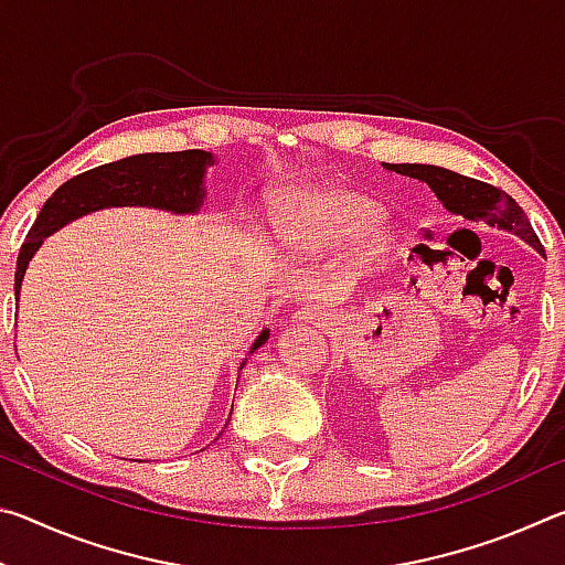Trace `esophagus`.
Wrapping results in <instances>:
<instances>
[{
	"label": "esophagus",
	"mask_w": 565,
	"mask_h": 565,
	"mask_svg": "<svg viewBox=\"0 0 565 565\" xmlns=\"http://www.w3.org/2000/svg\"><path fill=\"white\" fill-rule=\"evenodd\" d=\"M294 319L296 321H303V323H317V327H321V323L327 321V313H323L321 309H317V306H313V303H306V306H301L299 311L294 313Z\"/></svg>",
	"instance_id": "1"
}]
</instances>
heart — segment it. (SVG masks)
<instances>
[{
  "mask_svg": "<svg viewBox=\"0 0 565 565\" xmlns=\"http://www.w3.org/2000/svg\"><path fill=\"white\" fill-rule=\"evenodd\" d=\"M276 232L281 244L296 252H321L356 236L359 259L366 264L379 262L391 246V232L381 222L376 199L339 184L301 191L289 214L279 218Z\"/></svg>",
  "mask_w": 565,
  "mask_h": 565,
  "instance_id": "heart-1",
  "label": "heart"
}]
</instances>
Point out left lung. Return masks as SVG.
Segmentation results:
<instances>
[{"label": "left lung", "mask_w": 565, "mask_h": 565, "mask_svg": "<svg viewBox=\"0 0 565 565\" xmlns=\"http://www.w3.org/2000/svg\"><path fill=\"white\" fill-rule=\"evenodd\" d=\"M384 169L424 181L451 214L463 216L468 222L499 226L503 232L523 238L525 244L543 254V246L533 232L529 216L523 214V209L505 191L434 164H384Z\"/></svg>", "instance_id": "obj_1"}]
</instances>
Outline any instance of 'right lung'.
<instances>
[{"label":"right lung","instance_id":"1","mask_svg":"<svg viewBox=\"0 0 565 565\" xmlns=\"http://www.w3.org/2000/svg\"><path fill=\"white\" fill-rule=\"evenodd\" d=\"M212 164V151H157V154H137L111 161V164L89 169L66 181L46 199L22 248H19L14 274L17 299L32 256L56 228L107 206H154L171 214H196L204 204L206 167ZM266 339H269V329H264L256 337L248 353L259 349ZM244 363L246 361H242L238 369H244Z\"/></svg>","mask_w":565,"mask_h":565}]
</instances>
